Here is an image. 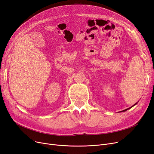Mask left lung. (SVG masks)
<instances>
[{"label": "left lung", "mask_w": 154, "mask_h": 154, "mask_svg": "<svg viewBox=\"0 0 154 154\" xmlns=\"http://www.w3.org/2000/svg\"><path fill=\"white\" fill-rule=\"evenodd\" d=\"M136 103H135V104H136ZM135 104H134V105H135ZM132 107H133V106H132ZM130 108H131V107H130ZM130 108H128V109H125V110H122V111H126V110H127L128 109H130Z\"/></svg>", "instance_id": "obj_1"}]
</instances>
